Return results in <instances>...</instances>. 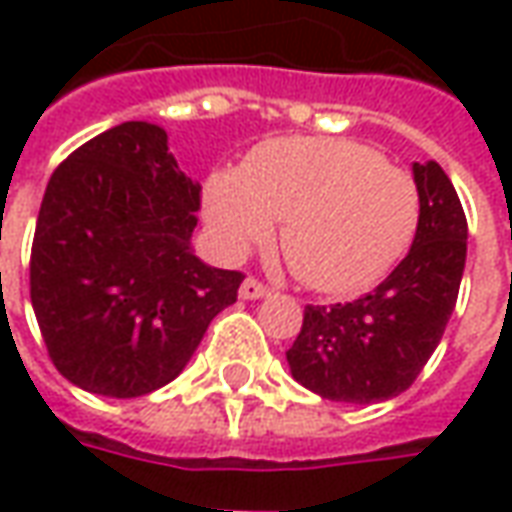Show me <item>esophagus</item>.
<instances>
[{
  "mask_svg": "<svg viewBox=\"0 0 512 512\" xmlns=\"http://www.w3.org/2000/svg\"><path fill=\"white\" fill-rule=\"evenodd\" d=\"M241 299H263V296H268L271 293V288L268 285H263L260 280H255V277H246L244 282H241Z\"/></svg>",
  "mask_w": 512,
  "mask_h": 512,
  "instance_id": "1",
  "label": "esophagus"
}]
</instances>
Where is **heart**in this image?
<instances>
[{"instance_id": "b5f03b06", "label": "heart", "mask_w": 512, "mask_h": 512, "mask_svg": "<svg viewBox=\"0 0 512 512\" xmlns=\"http://www.w3.org/2000/svg\"><path fill=\"white\" fill-rule=\"evenodd\" d=\"M202 213L221 255L238 257L282 221L293 274L324 293H355L391 271L416 238L421 194L413 174L343 138H277L241 171H213Z\"/></svg>"}]
</instances>
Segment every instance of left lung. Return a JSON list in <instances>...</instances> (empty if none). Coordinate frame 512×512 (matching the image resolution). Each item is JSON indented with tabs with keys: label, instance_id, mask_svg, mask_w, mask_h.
<instances>
[{
	"label": "left lung",
	"instance_id": "1",
	"mask_svg": "<svg viewBox=\"0 0 512 512\" xmlns=\"http://www.w3.org/2000/svg\"><path fill=\"white\" fill-rule=\"evenodd\" d=\"M421 219L407 257L366 296L307 305L285 352L293 380L332 402L371 405L407 391L441 343L466 268L468 224L446 171L413 163Z\"/></svg>",
	"mask_w": 512,
	"mask_h": 512
}]
</instances>
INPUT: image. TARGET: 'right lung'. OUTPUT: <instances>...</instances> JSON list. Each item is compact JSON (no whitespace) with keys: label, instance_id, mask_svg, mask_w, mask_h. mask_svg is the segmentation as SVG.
<instances>
[{"label":"right lung","instance_id":"1","mask_svg":"<svg viewBox=\"0 0 512 512\" xmlns=\"http://www.w3.org/2000/svg\"><path fill=\"white\" fill-rule=\"evenodd\" d=\"M199 191L166 130L146 121L96 135L52 174L30 299L52 363L82 391L132 399L163 388L238 299L244 274L191 249Z\"/></svg>","mask_w":512,"mask_h":512}]
</instances>
